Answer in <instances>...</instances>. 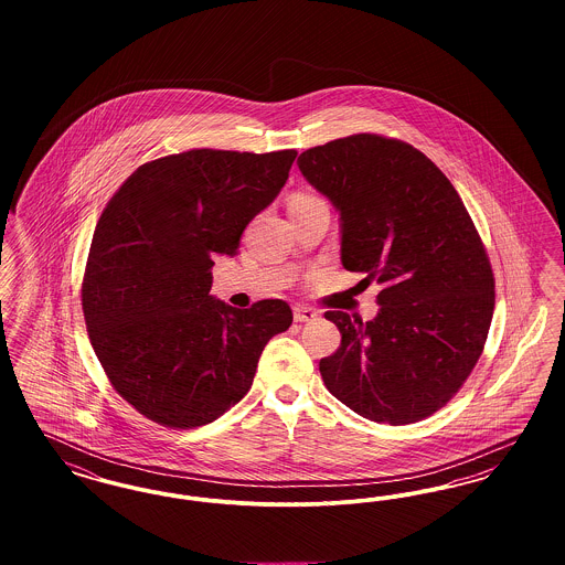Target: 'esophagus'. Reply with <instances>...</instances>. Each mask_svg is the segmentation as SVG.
I'll use <instances>...</instances> for the list:
<instances>
[{
	"label": "esophagus",
	"mask_w": 565,
	"mask_h": 565,
	"mask_svg": "<svg viewBox=\"0 0 565 565\" xmlns=\"http://www.w3.org/2000/svg\"><path fill=\"white\" fill-rule=\"evenodd\" d=\"M318 318V311L305 305H296L295 307V322H313Z\"/></svg>",
	"instance_id": "esophagus-1"
}]
</instances>
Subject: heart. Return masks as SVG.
<instances>
[{
  "label": "heart",
  "instance_id": "b5f03b06",
  "mask_svg": "<svg viewBox=\"0 0 565 565\" xmlns=\"http://www.w3.org/2000/svg\"><path fill=\"white\" fill-rule=\"evenodd\" d=\"M313 201H320V199H316V196H311V194H295V196L290 199V207L307 205V203H313Z\"/></svg>",
  "mask_w": 565,
  "mask_h": 565
}]
</instances>
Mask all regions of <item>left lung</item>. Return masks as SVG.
I'll list each match as a JSON object with an SVG mask.
<instances>
[{"mask_svg":"<svg viewBox=\"0 0 565 565\" xmlns=\"http://www.w3.org/2000/svg\"><path fill=\"white\" fill-rule=\"evenodd\" d=\"M298 169L341 215V263L376 279L379 313L326 311L341 348L328 392L390 426L449 403L483 353L495 281L475 222L434 162L401 139L358 134L305 150Z\"/></svg>","mask_w":565,"mask_h":565,"instance_id":"8db88e82","label":"left lung"}]
</instances>
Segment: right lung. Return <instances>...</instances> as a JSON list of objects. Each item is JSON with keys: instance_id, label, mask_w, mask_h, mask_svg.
<instances>
[{"instance_id": "add662e5", "label": "right lung", "mask_w": 565, "mask_h": 565, "mask_svg": "<svg viewBox=\"0 0 565 565\" xmlns=\"http://www.w3.org/2000/svg\"><path fill=\"white\" fill-rule=\"evenodd\" d=\"M296 150H189L141 164L97 222L82 281L90 345L111 387L143 417L189 430L249 392L286 300L235 309L210 295L215 254L284 189Z\"/></svg>"}]
</instances>
